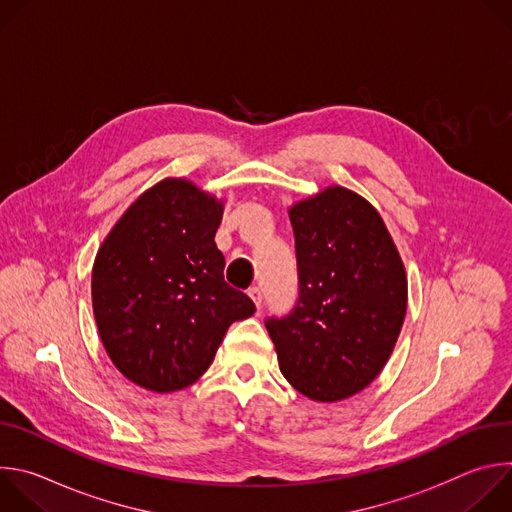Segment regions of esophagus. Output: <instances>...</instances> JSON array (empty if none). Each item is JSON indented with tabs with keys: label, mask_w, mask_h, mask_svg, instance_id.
Segmentation results:
<instances>
[{
	"label": "esophagus",
	"mask_w": 512,
	"mask_h": 512,
	"mask_svg": "<svg viewBox=\"0 0 512 512\" xmlns=\"http://www.w3.org/2000/svg\"><path fill=\"white\" fill-rule=\"evenodd\" d=\"M249 296H251V300L255 302V306H257V308H261V302H263V289H261L259 285H255V287H251V289H249Z\"/></svg>",
	"instance_id": "34e87169"
}]
</instances>
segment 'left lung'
I'll return each mask as SVG.
<instances>
[{
  "label": "left lung",
  "instance_id": "left-lung-1",
  "mask_svg": "<svg viewBox=\"0 0 512 512\" xmlns=\"http://www.w3.org/2000/svg\"><path fill=\"white\" fill-rule=\"evenodd\" d=\"M300 298L267 318L283 377L332 403L369 387L387 364L407 312V275L371 202L330 186L289 208Z\"/></svg>",
  "mask_w": 512,
  "mask_h": 512
}]
</instances>
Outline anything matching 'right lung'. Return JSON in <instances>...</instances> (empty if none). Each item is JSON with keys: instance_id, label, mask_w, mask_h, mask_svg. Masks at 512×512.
<instances>
[{"instance_id": "right-lung-1", "label": "right lung", "mask_w": 512, "mask_h": 512, "mask_svg": "<svg viewBox=\"0 0 512 512\" xmlns=\"http://www.w3.org/2000/svg\"><path fill=\"white\" fill-rule=\"evenodd\" d=\"M223 200L184 178L145 190L103 241L93 265V312L103 346L131 383L186 389L212 364L229 326L255 304L223 275L214 235Z\"/></svg>"}]
</instances>
